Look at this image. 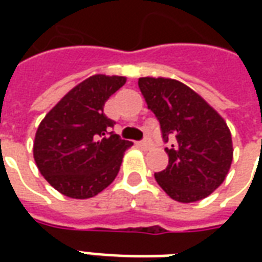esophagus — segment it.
Returning <instances> with one entry per match:
<instances>
[{"instance_id":"esophagus-1","label":"esophagus","mask_w":262,"mask_h":262,"mask_svg":"<svg viewBox=\"0 0 262 262\" xmlns=\"http://www.w3.org/2000/svg\"><path fill=\"white\" fill-rule=\"evenodd\" d=\"M140 146H142L143 148H150L151 146H153V142H151V139L146 137L144 140H142V142H140Z\"/></svg>"}]
</instances>
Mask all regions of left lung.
<instances>
[{"instance_id":"obj_1","label":"left lung","mask_w":262,"mask_h":262,"mask_svg":"<svg viewBox=\"0 0 262 262\" xmlns=\"http://www.w3.org/2000/svg\"><path fill=\"white\" fill-rule=\"evenodd\" d=\"M148 109L160 122L161 137H172L167 168L154 174L178 202L201 201L225 181L233 144L223 118L189 86L171 78H139Z\"/></svg>"}]
</instances>
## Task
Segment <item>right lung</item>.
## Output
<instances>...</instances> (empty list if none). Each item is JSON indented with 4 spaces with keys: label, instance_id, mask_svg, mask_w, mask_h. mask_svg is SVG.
Returning <instances> with one entry per match:
<instances>
[{
    "label": "right lung",
    "instance_id": "right-lung-1",
    "mask_svg": "<svg viewBox=\"0 0 262 262\" xmlns=\"http://www.w3.org/2000/svg\"><path fill=\"white\" fill-rule=\"evenodd\" d=\"M125 82L119 75H92L66 94L40 122L33 157L40 174L60 193L92 198L118 176L123 153L133 143L111 132L116 122L103 114V106Z\"/></svg>",
    "mask_w": 262,
    "mask_h": 262
}]
</instances>
